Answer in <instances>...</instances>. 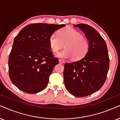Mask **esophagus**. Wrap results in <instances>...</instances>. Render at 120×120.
<instances>
[{"mask_svg":"<svg viewBox=\"0 0 120 120\" xmlns=\"http://www.w3.org/2000/svg\"><path fill=\"white\" fill-rule=\"evenodd\" d=\"M59 62L60 63H64V61L63 60H59Z\"/></svg>","mask_w":120,"mask_h":120,"instance_id":"esophagus-1","label":"esophagus"}]
</instances>
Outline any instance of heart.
<instances>
[{
    "label": "heart",
    "mask_w": 120,
    "mask_h": 120,
    "mask_svg": "<svg viewBox=\"0 0 120 120\" xmlns=\"http://www.w3.org/2000/svg\"><path fill=\"white\" fill-rule=\"evenodd\" d=\"M51 49L57 52L64 44L65 48L57 54V57L68 58L72 57L75 60H80L85 56L89 49L88 40L72 28L62 29L58 33L54 32L49 38Z\"/></svg>",
    "instance_id": "heart-1"
}]
</instances>
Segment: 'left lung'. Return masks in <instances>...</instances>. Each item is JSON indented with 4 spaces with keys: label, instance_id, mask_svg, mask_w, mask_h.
I'll use <instances>...</instances> for the list:
<instances>
[{
    "label": "left lung",
    "instance_id": "obj_1",
    "mask_svg": "<svg viewBox=\"0 0 120 120\" xmlns=\"http://www.w3.org/2000/svg\"><path fill=\"white\" fill-rule=\"evenodd\" d=\"M74 26L85 33L89 41V49L82 59L64 64L63 76L67 91L82 97L102 87L107 78L110 58L105 41L94 28L85 24Z\"/></svg>",
    "mask_w": 120,
    "mask_h": 120
}]
</instances>
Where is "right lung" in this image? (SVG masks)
Returning a JSON list of instances; mask_svg holds the SVG:
<instances>
[{
	"mask_svg": "<svg viewBox=\"0 0 120 120\" xmlns=\"http://www.w3.org/2000/svg\"><path fill=\"white\" fill-rule=\"evenodd\" d=\"M65 24L33 23L25 26L14 39L8 60L9 76L19 90L36 94L48 85L58 59L51 51L49 38Z\"/></svg>",
	"mask_w": 120,
	"mask_h": 120,
	"instance_id": "add662e5",
	"label": "right lung"
}]
</instances>
